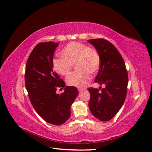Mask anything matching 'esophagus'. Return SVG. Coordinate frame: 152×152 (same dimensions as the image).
<instances>
[{"instance_id": "esophagus-1", "label": "esophagus", "mask_w": 152, "mask_h": 152, "mask_svg": "<svg viewBox=\"0 0 152 152\" xmlns=\"http://www.w3.org/2000/svg\"><path fill=\"white\" fill-rule=\"evenodd\" d=\"M78 91L79 92H82L83 91H84V90H86L85 88H78Z\"/></svg>"}]
</instances>
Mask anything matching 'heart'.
<instances>
[{
    "instance_id": "heart-1",
    "label": "heart",
    "mask_w": 152,
    "mask_h": 152,
    "mask_svg": "<svg viewBox=\"0 0 152 152\" xmlns=\"http://www.w3.org/2000/svg\"><path fill=\"white\" fill-rule=\"evenodd\" d=\"M62 57L54 58L52 61L53 70L61 76H66L70 73L75 64L78 69L68 77L67 84L70 86L83 88L90 80V74L98 72L101 58L94 48L78 42L66 44L61 51Z\"/></svg>"
}]
</instances>
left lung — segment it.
<instances>
[{
    "label": "left lung",
    "mask_w": 152,
    "mask_h": 152,
    "mask_svg": "<svg viewBox=\"0 0 152 152\" xmlns=\"http://www.w3.org/2000/svg\"><path fill=\"white\" fill-rule=\"evenodd\" d=\"M101 58L95 83L105 88H89L91 95L89 108L92 114L102 121L114 117L124 104L127 94L128 74L124 59L115 47L104 39L88 40Z\"/></svg>",
    "instance_id": "1"
}]
</instances>
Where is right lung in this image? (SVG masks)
<instances>
[{
  "label": "right lung",
  "mask_w": 152,
  "mask_h": 152,
  "mask_svg": "<svg viewBox=\"0 0 152 152\" xmlns=\"http://www.w3.org/2000/svg\"><path fill=\"white\" fill-rule=\"evenodd\" d=\"M59 43L45 42L37 44L28 58L25 68V87L32 105L40 117L49 124L60 125L70 116V107L78 95L73 86H65L53 70L54 51ZM64 88L57 94L56 88Z\"/></svg>",
  "instance_id": "add662e5"
}]
</instances>
